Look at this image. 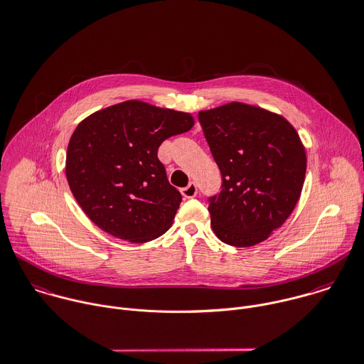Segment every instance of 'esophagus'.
Wrapping results in <instances>:
<instances>
[{"mask_svg": "<svg viewBox=\"0 0 364 364\" xmlns=\"http://www.w3.org/2000/svg\"><path fill=\"white\" fill-rule=\"evenodd\" d=\"M181 194L184 198H194L197 196V186L194 183H190L187 187L181 188Z\"/></svg>", "mask_w": 364, "mask_h": 364, "instance_id": "1", "label": "esophagus"}]
</instances>
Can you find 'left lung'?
<instances>
[{"instance_id":"1","label":"left lung","mask_w":364,"mask_h":364,"mask_svg":"<svg viewBox=\"0 0 364 364\" xmlns=\"http://www.w3.org/2000/svg\"><path fill=\"white\" fill-rule=\"evenodd\" d=\"M223 190L210 198L214 234L234 247L257 245L295 210L306 151L295 127L264 107L231 102L198 113Z\"/></svg>"}]
</instances>
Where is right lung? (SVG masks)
Returning <instances> with one entry per match:
<instances>
[{
	"label": "right lung",
	"instance_id": "right-lung-1",
	"mask_svg": "<svg viewBox=\"0 0 364 364\" xmlns=\"http://www.w3.org/2000/svg\"><path fill=\"white\" fill-rule=\"evenodd\" d=\"M194 126L190 113L126 100L83 119L70 136L65 173L85 214L105 232L147 242L173 224L181 203L164 166L160 144Z\"/></svg>",
	"mask_w": 364,
	"mask_h": 364
}]
</instances>
